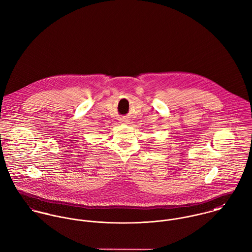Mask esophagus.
I'll use <instances>...</instances> for the list:
<instances>
[{"mask_svg":"<svg viewBox=\"0 0 252 252\" xmlns=\"http://www.w3.org/2000/svg\"><path fill=\"white\" fill-rule=\"evenodd\" d=\"M121 123H123V124H127L128 121H127L126 119H121Z\"/></svg>","mask_w":252,"mask_h":252,"instance_id":"1","label":"esophagus"}]
</instances>
